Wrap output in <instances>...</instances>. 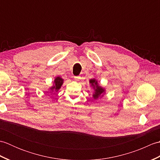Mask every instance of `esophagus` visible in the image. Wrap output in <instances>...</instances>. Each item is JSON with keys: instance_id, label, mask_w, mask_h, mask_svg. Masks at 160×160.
<instances>
[{"instance_id": "obj_1", "label": "esophagus", "mask_w": 160, "mask_h": 160, "mask_svg": "<svg viewBox=\"0 0 160 160\" xmlns=\"http://www.w3.org/2000/svg\"><path fill=\"white\" fill-rule=\"evenodd\" d=\"M74 79L76 80H78L79 79H80V76H74Z\"/></svg>"}]
</instances>
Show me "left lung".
I'll return each mask as SVG.
<instances>
[{
  "mask_svg": "<svg viewBox=\"0 0 160 160\" xmlns=\"http://www.w3.org/2000/svg\"><path fill=\"white\" fill-rule=\"evenodd\" d=\"M90 83L91 84V85H93V87L96 86V92H95V93L93 95V98H95V99H96V98H98L99 96H100L104 92V89L102 88L101 87H99L98 85V83H97V81L96 80H90Z\"/></svg>",
  "mask_w": 160,
  "mask_h": 160,
  "instance_id": "1",
  "label": "left lung"
}]
</instances>
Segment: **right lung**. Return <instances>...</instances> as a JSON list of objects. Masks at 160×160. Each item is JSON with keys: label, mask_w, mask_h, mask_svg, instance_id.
Here are the masks:
<instances>
[{"label": "right lung", "mask_w": 160, "mask_h": 160, "mask_svg": "<svg viewBox=\"0 0 160 160\" xmlns=\"http://www.w3.org/2000/svg\"><path fill=\"white\" fill-rule=\"evenodd\" d=\"M54 85L53 87H52V90H55L56 91H58V89L62 86L63 83V80L60 77H57L55 80H54Z\"/></svg>", "instance_id": "1"}]
</instances>
